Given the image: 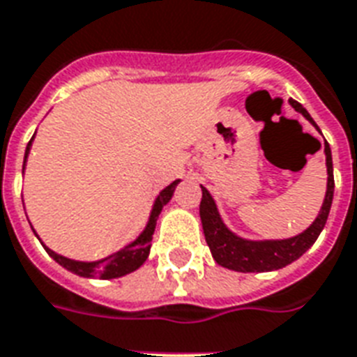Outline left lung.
<instances>
[{"instance_id":"1","label":"left lung","mask_w":357,"mask_h":357,"mask_svg":"<svg viewBox=\"0 0 357 357\" xmlns=\"http://www.w3.org/2000/svg\"><path fill=\"white\" fill-rule=\"evenodd\" d=\"M290 103L297 112H301L303 116L314 124V120L310 118V114L301 103H297L294 99H290ZM326 163H328V192H326V199H324L320 214L309 229H305L301 235H296L291 239L245 241L233 235L220 218L211 194L205 188H201L203 197L199 203V214L201 222H203V233H205V239H207V245L213 252L216 264L227 267V269L241 271V273H264V271L282 269L291 261H296L297 258H301L303 254L314 245V241L318 239V235L326 226L331 201H333V160H331V149L328 143H326Z\"/></svg>"}]
</instances>
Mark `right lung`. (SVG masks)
I'll use <instances>...</instances> for the list:
<instances>
[{
    "instance_id": "1",
    "label": "right lung",
    "mask_w": 357,
    "mask_h": 357,
    "mask_svg": "<svg viewBox=\"0 0 357 357\" xmlns=\"http://www.w3.org/2000/svg\"><path fill=\"white\" fill-rule=\"evenodd\" d=\"M33 139V137H31ZM29 146H31V141L26 146V156H24V165H26V158L29 154ZM24 171V167H22ZM176 184L178 181L171 182L167 188H163L160 192V195L154 201V207H152V213H150L149 224L144 227V231L139 235L137 239L133 241L131 245H128L122 250H118L116 254H112L109 258L99 259V261H92V264H86V261H75V259L63 258L60 254H56L50 248L45 246V250L50 254V258H54L61 267H66L67 271H71L75 275L79 277H99V278H116V277H124L131 271L139 269L141 265L146 261L150 254V245H152V235H154V227H156V220L162 213L163 205H167L171 195L175 192Z\"/></svg>"
}]
</instances>
